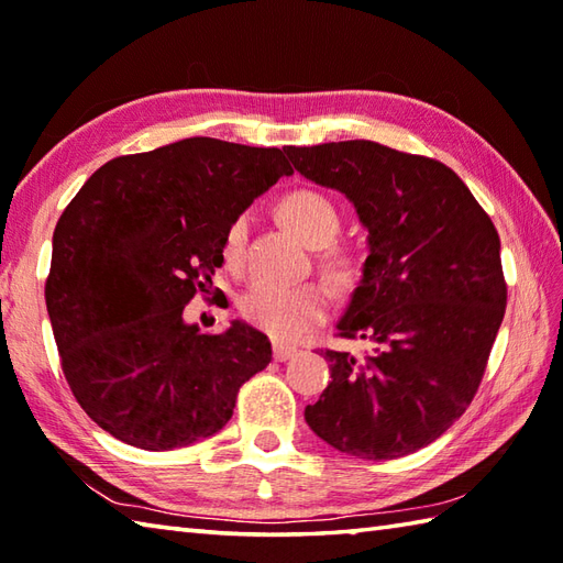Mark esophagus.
I'll return each mask as SVG.
<instances>
[{"instance_id": "34e87169", "label": "esophagus", "mask_w": 563, "mask_h": 563, "mask_svg": "<svg viewBox=\"0 0 563 563\" xmlns=\"http://www.w3.org/2000/svg\"><path fill=\"white\" fill-rule=\"evenodd\" d=\"M292 355H297L295 345H288V343H273V357H275V363L290 361Z\"/></svg>"}]
</instances>
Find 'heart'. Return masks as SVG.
Listing matches in <instances>:
<instances>
[{"mask_svg": "<svg viewBox=\"0 0 563 563\" xmlns=\"http://www.w3.org/2000/svg\"><path fill=\"white\" fill-rule=\"evenodd\" d=\"M280 218L307 244H331L341 230V212L329 196L314 188H297L280 200ZM249 239V218L236 214L224 232L222 254L227 266L239 268ZM324 266L336 283H349L357 271V258L349 249H329ZM244 319L275 339H295L327 319L329 295L317 283L278 285L256 280L239 300Z\"/></svg>", "mask_w": 563, "mask_h": 563, "instance_id": "obj_1", "label": "heart"}]
</instances>
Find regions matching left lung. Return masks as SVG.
<instances>
[{"mask_svg":"<svg viewBox=\"0 0 563 563\" xmlns=\"http://www.w3.org/2000/svg\"><path fill=\"white\" fill-rule=\"evenodd\" d=\"M285 154L353 202L369 246L336 324L369 351H324L331 382L305 418L339 452L404 457L445 433L482 385L508 297L498 232L442 162L369 140Z\"/></svg>","mask_w":563,"mask_h":563,"instance_id":"8db88e82","label":"left lung"}]
</instances>
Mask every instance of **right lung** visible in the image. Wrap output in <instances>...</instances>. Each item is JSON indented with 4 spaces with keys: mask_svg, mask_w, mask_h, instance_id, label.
I'll return each instance as SVG.
<instances>
[{
    "mask_svg": "<svg viewBox=\"0 0 563 563\" xmlns=\"http://www.w3.org/2000/svg\"><path fill=\"white\" fill-rule=\"evenodd\" d=\"M290 174L285 150L188 137L106 162L59 214L45 305L67 385L106 433L162 452L230 421L271 341L244 321L202 333L184 307L224 263L230 222Z\"/></svg>",
    "mask_w": 563,
    "mask_h": 563,
    "instance_id": "add662e5",
    "label": "right lung"
}]
</instances>
